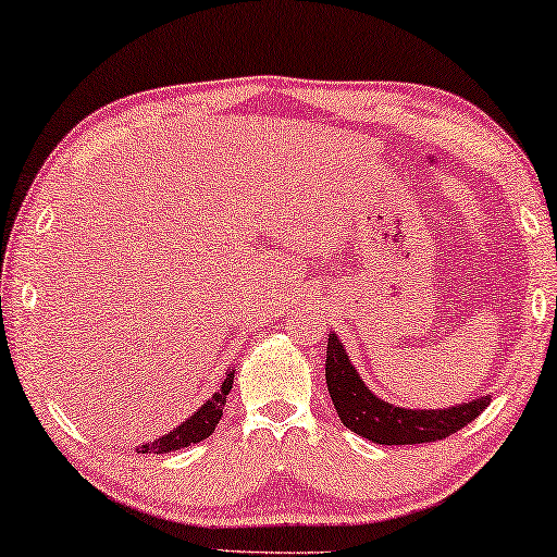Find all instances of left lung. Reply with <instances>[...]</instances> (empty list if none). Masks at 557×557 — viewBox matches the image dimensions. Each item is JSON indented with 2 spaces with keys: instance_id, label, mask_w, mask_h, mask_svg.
I'll return each instance as SVG.
<instances>
[{
  "instance_id": "1",
  "label": "left lung",
  "mask_w": 557,
  "mask_h": 557,
  "mask_svg": "<svg viewBox=\"0 0 557 557\" xmlns=\"http://www.w3.org/2000/svg\"><path fill=\"white\" fill-rule=\"evenodd\" d=\"M325 382L341 422L375 444L440 442L473 422L491 405V395L446 409H407L372 395L345 352L338 335H327Z\"/></svg>"
}]
</instances>
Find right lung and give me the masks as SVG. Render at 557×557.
Returning a JSON list of instances; mask_svg holds the SVG:
<instances>
[{"label":"right lung","instance_id":"right-lung-1","mask_svg":"<svg viewBox=\"0 0 557 557\" xmlns=\"http://www.w3.org/2000/svg\"><path fill=\"white\" fill-rule=\"evenodd\" d=\"M232 385H234V370L226 372V377L222 380V385H219V389L214 392L212 399H207V403L199 407L193 417H187L185 422L175 426V430H172L170 434H162L160 440L145 442L140 446V451L143 454H168V451L185 449V446H193L197 442L207 440V436L214 432L219 419H222L226 395H230Z\"/></svg>","mask_w":557,"mask_h":557}]
</instances>
